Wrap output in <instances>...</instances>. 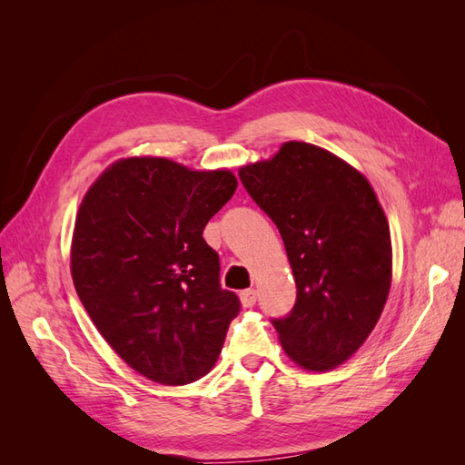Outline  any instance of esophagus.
<instances>
[{"label":"esophagus","mask_w":465,"mask_h":465,"mask_svg":"<svg viewBox=\"0 0 465 465\" xmlns=\"http://www.w3.org/2000/svg\"><path fill=\"white\" fill-rule=\"evenodd\" d=\"M256 301H258V292L254 289H246V291L241 292V302H242L244 308L254 306Z\"/></svg>","instance_id":"34e87169"}]
</instances>
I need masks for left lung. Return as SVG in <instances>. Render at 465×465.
I'll use <instances>...</instances> for the list:
<instances>
[{"instance_id":"left-lung-1","label":"left lung","mask_w":465,"mask_h":465,"mask_svg":"<svg viewBox=\"0 0 465 465\" xmlns=\"http://www.w3.org/2000/svg\"><path fill=\"white\" fill-rule=\"evenodd\" d=\"M283 238L297 283L281 347L304 371L326 372L369 340L391 287L390 224L361 171L328 149L287 142L238 171Z\"/></svg>"}]
</instances>
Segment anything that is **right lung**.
<instances>
[{
	"label": "right lung",
	"mask_w": 465,
	"mask_h": 465,
	"mask_svg": "<svg viewBox=\"0 0 465 465\" xmlns=\"http://www.w3.org/2000/svg\"><path fill=\"white\" fill-rule=\"evenodd\" d=\"M236 184L229 168L147 154L114 161L83 195L69 252L75 291L104 341L153 382L205 376L241 308L203 241Z\"/></svg>",
	"instance_id": "1"
}]
</instances>
